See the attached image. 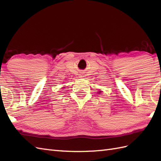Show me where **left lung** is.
<instances>
[{"label":"left lung","mask_w":161,"mask_h":161,"mask_svg":"<svg viewBox=\"0 0 161 161\" xmlns=\"http://www.w3.org/2000/svg\"><path fill=\"white\" fill-rule=\"evenodd\" d=\"M101 91H100V90H99V92H98V94H99V93H101Z\"/></svg>","instance_id":"left-lung-1"}]
</instances>
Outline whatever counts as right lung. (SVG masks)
Segmentation results:
<instances>
[{
	"label": "right lung",
	"instance_id": "obj_1",
	"mask_svg": "<svg viewBox=\"0 0 161 161\" xmlns=\"http://www.w3.org/2000/svg\"><path fill=\"white\" fill-rule=\"evenodd\" d=\"M64 87H63V88H64Z\"/></svg>",
	"mask_w": 161,
	"mask_h": 161
}]
</instances>
